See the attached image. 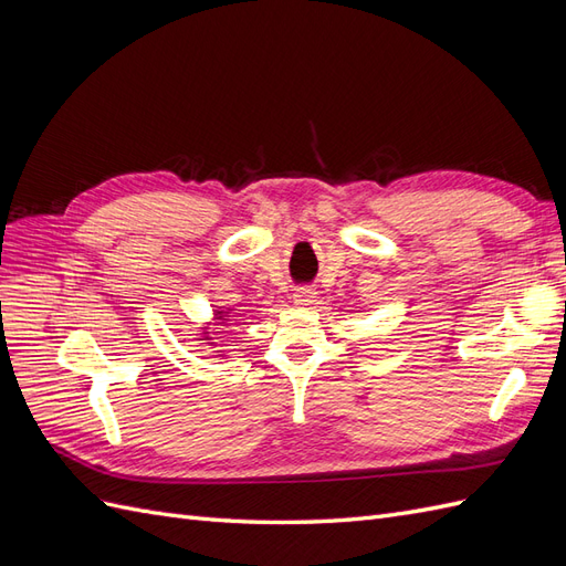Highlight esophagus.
I'll return each instance as SVG.
<instances>
[{
    "label": "esophagus",
    "instance_id": "obj_1",
    "mask_svg": "<svg viewBox=\"0 0 566 566\" xmlns=\"http://www.w3.org/2000/svg\"><path fill=\"white\" fill-rule=\"evenodd\" d=\"M293 302L297 306H312L316 302V290L314 287H297L293 293Z\"/></svg>",
    "mask_w": 566,
    "mask_h": 566
}]
</instances>
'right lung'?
Wrapping results in <instances>:
<instances>
[{
    "label": "right lung",
    "mask_w": 566,
    "mask_h": 566,
    "mask_svg": "<svg viewBox=\"0 0 566 566\" xmlns=\"http://www.w3.org/2000/svg\"><path fill=\"white\" fill-rule=\"evenodd\" d=\"M231 316H235V310H233V306H217V310L212 312V318H210V323H205L202 325V328L198 331V342H200V345H208L210 349H214L217 347V337H212V328H214V325H227V323H231V321H235V318H231ZM217 354L219 356H227L224 352H221V349H217Z\"/></svg>",
    "instance_id": "add662e5"
}]
</instances>
